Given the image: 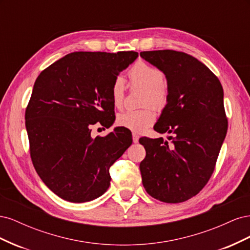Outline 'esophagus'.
Segmentation results:
<instances>
[{"mask_svg":"<svg viewBox=\"0 0 250 250\" xmlns=\"http://www.w3.org/2000/svg\"><path fill=\"white\" fill-rule=\"evenodd\" d=\"M139 134H137V133H132V141H133V143H138L139 142Z\"/></svg>","mask_w":250,"mask_h":250,"instance_id":"34e87169","label":"esophagus"}]
</instances>
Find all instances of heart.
I'll return each mask as SVG.
<instances>
[{
    "instance_id": "heart-1",
    "label": "heart",
    "mask_w": 250,
    "mask_h": 250,
    "mask_svg": "<svg viewBox=\"0 0 250 250\" xmlns=\"http://www.w3.org/2000/svg\"><path fill=\"white\" fill-rule=\"evenodd\" d=\"M129 78L135 85L146 88L145 103L161 106L167 99V89L164 84L165 74L157 67L145 62H138L129 71ZM125 79L123 76H117L113 80L110 93L112 102L116 107L123 105L125 98ZM155 121V113L151 108L142 110H126L120 113L117 123L134 132H143Z\"/></svg>"
}]
</instances>
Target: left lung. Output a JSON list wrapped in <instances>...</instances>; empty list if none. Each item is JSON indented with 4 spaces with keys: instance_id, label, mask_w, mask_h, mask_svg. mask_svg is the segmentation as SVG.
Here are the masks:
<instances>
[{
    "instance_id": "left-lung-1",
    "label": "left lung",
    "mask_w": 250,
    "mask_h": 250,
    "mask_svg": "<svg viewBox=\"0 0 250 250\" xmlns=\"http://www.w3.org/2000/svg\"><path fill=\"white\" fill-rule=\"evenodd\" d=\"M164 72L167 104L154 125L168 140L140 139L146 157L140 164L143 186L153 198L179 203L197 195L214 172L228 131L220 81L208 67L184 52H141Z\"/></svg>"
}]
</instances>
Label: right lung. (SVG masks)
Here are the masks:
<instances>
[{"label": "right lung", "instance_id": "right-lung-1", "mask_svg": "<svg viewBox=\"0 0 250 250\" xmlns=\"http://www.w3.org/2000/svg\"><path fill=\"white\" fill-rule=\"evenodd\" d=\"M137 52H74L43 70L26 108L30 155L39 176L66 201L100 197L110 185L109 167L132 139L125 127L93 138L90 126L110 127L115 104L110 88Z\"/></svg>", "mask_w": 250, "mask_h": 250}]
</instances>
